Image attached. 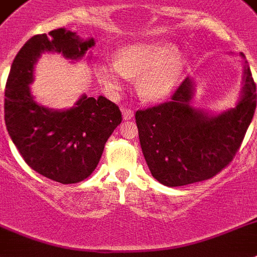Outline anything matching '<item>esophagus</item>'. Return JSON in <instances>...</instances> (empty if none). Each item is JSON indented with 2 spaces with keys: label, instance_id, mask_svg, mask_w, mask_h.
<instances>
[{
  "label": "esophagus",
  "instance_id": "esophagus-1",
  "mask_svg": "<svg viewBox=\"0 0 257 257\" xmlns=\"http://www.w3.org/2000/svg\"><path fill=\"white\" fill-rule=\"evenodd\" d=\"M122 116H123L124 120L133 119L134 111L131 109H127V107H122Z\"/></svg>",
  "mask_w": 257,
  "mask_h": 257
}]
</instances>
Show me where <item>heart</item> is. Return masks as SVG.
I'll return each instance as SVG.
<instances>
[{"mask_svg": "<svg viewBox=\"0 0 257 257\" xmlns=\"http://www.w3.org/2000/svg\"><path fill=\"white\" fill-rule=\"evenodd\" d=\"M184 57L177 47L165 40H143L119 48L115 59L94 64V73L105 92L116 97L130 77H137V92L143 101L167 98L180 81Z\"/></svg>", "mask_w": 257, "mask_h": 257, "instance_id": "1", "label": "heart"}]
</instances>
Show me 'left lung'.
Masks as SVG:
<instances>
[{
    "instance_id": "1",
    "label": "left lung",
    "mask_w": 257,
    "mask_h": 257,
    "mask_svg": "<svg viewBox=\"0 0 257 257\" xmlns=\"http://www.w3.org/2000/svg\"><path fill=\"white\" fill-rule=\"evenodd\" d=\"M194 92V81L186 77L169 102L135 113L148 168L169 188L211 179L222 171L240 147L255 113L256 85L245 60L234 107L219 113L196 107Z\"/></svg>"
}]
</instances>
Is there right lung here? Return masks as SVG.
Wrapping results in <instances>:
<instances>
[{"label":"right lung","instance_id":"obj_1","mask_svg":"<svg viewBox=\"0 0 257 257\" xmlns=\"http://www.w3.org/2000/svg\"><path fill=\"white\" fill-rule=\"evenodd\" d=\"M94 44L93 38L84 40L64 27L35 35L19 50L6 81L5 123L13 143L29 167L60 184L92 175L122 114L103 95L82 94L69 109L43 106L31 94L34 67L46 52L81 60Z\"/></svg>","mask_w":257,"mask_h":257}]
</instances>
